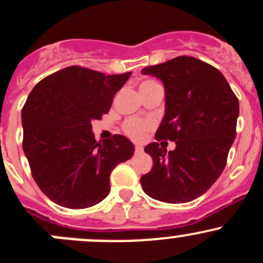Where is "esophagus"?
I'll use <instances>...</instances> for the list:
<instances>
[{"label":"esophagus","instance_id":"1","mask_svg":"<svg viewBox=\"0 0 263 263\" xmlns=\"http://www.w3.org/2000/svg\"><path fill=\"white\" fill-rule=\"evenodd\" d=\"M135 153H138V155H139V153H143V148L140 147V145H135Z\"/></svg>","mask_w":263,"mask_h":263}]
</instances>
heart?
<instances>
[{"label": "heart", "mask_w": 263, "mask_h": 263, "mask_svg": "<svg viewBox=\"0 0 263 263\" xmlns=\"http://www.w3.org/2000/svg\"><path fill=\"white\" fill-rule=\"evenodd\" d=\"M157 85V83L153 82V80H143L139 84V90L148 89L151 87H155ZM151 128V123L144 120H140L138 118H129L126 119L125 123L123 125V130L126 135L133 138L135 140H140L144 137L145 132Z\"/></svg>", "instance_id": "obj_1"}]
</instances>
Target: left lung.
<instances>
[{
    "instance_id": "8db88e82",
    "label": "left lung",
    "mask_w": 263,
    "mask_h": 263,
    "mask_svg": "<svg viewBox=\"0 0 263 263\" xmlns=\"http://www.w3.org/2000/svg\"><path fill=\"white\" fill-rule=\"evenodd\" d=\"M142 72L165 87V116L156 139L176 144L168 152L157 142L145 145L153 167L140 178L142 188L166 203L191 202L206 193L225 168L239 101L219 70L196 57L179 56Z\"/></svg>"
}]
</instances>
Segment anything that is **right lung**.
I'll return each mask as SVG.
<instances>
[{"label":"right lung","instance_id":"1","mask_svg":"<svg viewBox=\"0 0 263 263\" xmlns=\"http://www.w3.org/2000/svg\"><path fill=\"white\" fill-rule=\"evenodd\" d=\"M132 72L106 75L69 66L41 80L22 111L23 149L41 191L72 210L95 206L110 193V174L134 153L124 135L97 142L101 120Z\"/></svg>","mask_w":263,"mask_h":263}]
</instances>
